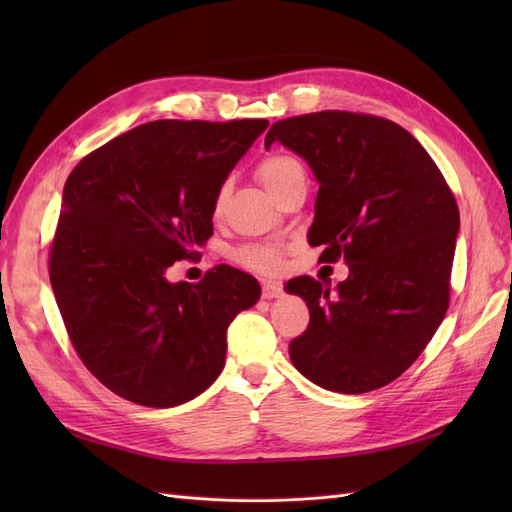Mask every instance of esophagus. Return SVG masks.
Instances as JSON below:
<instances>
[{"label":"esophagus","mask_w":512,"mask_h":512,"mask_svg":"<svg viewBox=\"0 0 512 512\" xmlns=\"http://www.w3.org/2000/svg\"><path fill=\"white\" fill-rule=\"evenodd\" d=\"M262 297L265 299H277L282 297V286L277 282H262Z\"/></svg>","instance_id":"obj_1"}]
</instances>
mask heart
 <instances>
[{"label": "heart", "mask_w": 512, "mask_h": 512, "mask_svg": "<svg viewBox=\"0 0 512 512\" xmlns=\"http://www.w3.org/2000/svg\"><path fill=\"white\" fill-rule=\"evenodd\" d=\"M258 179L265 183V188L275 194L280 192L284 185L288 181H292L294 177H301L305 175L303 173V166L290 158V156H284V153H271V156L262 158L258 162ZM226 192L228 188L224 185V188H220L218 196H215V209H220L224 198H226ZM239 260L243 262V265L252 267V269H260V271H273L277 265H280V252L275 250V247L271 245H258V247H243V250L239 252Z\"/></svg>", "instance_id": "1"}]
</instances>
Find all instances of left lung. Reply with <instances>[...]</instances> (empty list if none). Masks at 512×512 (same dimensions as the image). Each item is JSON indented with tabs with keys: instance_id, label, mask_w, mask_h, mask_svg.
<instances>
[{
	"instance_id": "1",
	"label": "left lung",
	"mask_w": 512,
	"mask_h": 512,
	"mask_svg": "<svg viewBox=\"0 0 512 512\" xmlns=\"http://www.w3.org/2000/svg\"><path fill=\"white\" fill-rule=\"evenodd\" d=\"M318 181L309 245L344 256L331 290L301 275L286 284L309 307L290 361L322 389L361 395L399 378L425 350L448 309L459 209L436 162L397 123L346 111L271 126Z\"/></svg>"
}]
</instances>
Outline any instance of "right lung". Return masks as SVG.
Masks as SVG:
<instances>
[{
	"label": "right lung",
	"mask_w": 512,
	"mask_h": 512,
	"mask_svg": "<svg viewBox=\"0 0 512 512\" xmlns=\"http://www.w3.org/2000/svg\"><path fill=\"white\" fill-rule=\"evenodd\" d=\"M267 126L151 121L70 173L51 286L81 361L115 395L173 408L222 374L228 324L256 305L260 284L232 267L168 282L166 269L213 235L215 196Z\"/></svg>",
	"instance_id": "1"
}]
</instances>
